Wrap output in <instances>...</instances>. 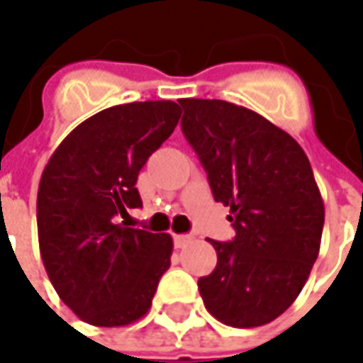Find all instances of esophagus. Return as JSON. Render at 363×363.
I'll use <instances>...</instances> for the list:
<instances>
[{"label":"esophagus","mask_w":363,"mask_h":363,"mask_svg":"<svg viewBox=\"0 0 363 363\" xmlns=\"http://www.w3.org/2000/svg\"><path fill=\"white\" fill-rule=\"evenodd\" d=\"M189 240H191V236H189V234H174L175 248H184Z\"/></svg>","instance_id":"1"}]
</instances>
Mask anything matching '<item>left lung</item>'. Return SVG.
Returning <instances> with one entry per match:
<instances>
[{
  "instance_id": "8db88e82",
  "label": "left lung",
  "mask_w": 363,
  "mask_h": 363,
  "mask_svg": "<svg viewBox=\"0 0 363 363\" xmlns=\"http://www.w3.org/2000/svg\"><path fill=\"white\" fill-rule=\"evenodd\" d=\"M182 131L236 236L210 240L218 264L198 281L203 305L230 328H258L293 305L319 255L325 208L301 145L255 111L182 99Z\"/></svg>"
}]
</instances>
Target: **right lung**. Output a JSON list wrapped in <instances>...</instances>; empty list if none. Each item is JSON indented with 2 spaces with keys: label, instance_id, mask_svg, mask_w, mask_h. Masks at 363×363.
I'll use <instances>...</instances> for the list:
<instances>
[{
  "label": "right lung",
  "instance_id": "right-lung-1",
  "mask_svg": "<svg viewBox=\"0 0 363 363\" xmlns=\"http://www.w3.org/2000/svg\"><path fill=\"white\" fill-rule=\"evenodd\" d=\"M174 101L105 108L64 137L38 188V242L58 297L82 321L123 328L149 311L172 264L169 234L129 228L135 188L149 155L174 133Z\"/></svg>",
  "mask_w": 363,
  "mask_h": 363
}]
</instances>
